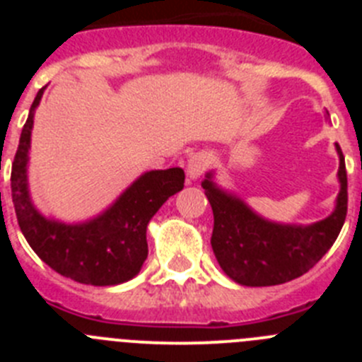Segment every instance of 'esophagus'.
I'll use <instances>...</instances> for the list:
<instances>
[{
  "instance_id": "esophagus-1",
  "label": "esophagus",
  "mask_w": 362,
  "mask_h": 362,
  "mask_svg": "<svg viewBox=\"0 0 362 362\" xmlns=\"http://www.w3.org/2000/svg\"><path fill=\"white\" fill-rule=\"evenodd\" d=\"M209 165H210L209 153L206 152L194 153V156L188 159V166H187V172L188 175H190V179H197L199 175H203L204 170L209 168Z\"/></svg>"
}]
</instances>
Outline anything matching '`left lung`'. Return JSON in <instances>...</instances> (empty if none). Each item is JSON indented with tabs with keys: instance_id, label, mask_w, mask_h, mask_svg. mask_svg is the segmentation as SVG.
<instances>
[{
	"instance_id": "left-lung-1",
	"label": "left lung",
	"mask_w": 362,
	"mask_h": 362,
	"mask_svg": "<svg viewBox=\"0 0 362 362\" xmlns=\"http://www.w3.org/2000/svg\"><path fill=\"white\" fill-rule=\"evenodd\" d=\"M341 192L330 217L310 226H284L255 216L243 201L203 181L214 212L212 250L228 277L245 286H274L297 279L321 261L343 228L348 212V177L337 145Z\"/></svg>"
}]
</instances>
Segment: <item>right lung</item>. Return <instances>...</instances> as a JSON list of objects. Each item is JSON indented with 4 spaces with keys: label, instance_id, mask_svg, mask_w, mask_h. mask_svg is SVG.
I'll return each mask as SVG.
<instances>
[{
    "label": "right lung",
    "instance_id": "1",
    "mask_svg": "<svg viewBox=\"0 0 362 362\" xmlns=\"http://www.w3.org/2000/svg\"><path fill=\"white\" fill-rule=\"evenodd\" d=\"M45 86L32 103L21 130L11 172L12 203L18 225L30 248L57 274L94 286L132 279L148 255L146 225L175 192L183 190L181 168L146 172L124 192L110 210L85 225H62L45 219L28 199L27 159L34 110Z\"/></svg>",
    "mask_w": 362,
    "mask_h": 362
}]
</instances>
